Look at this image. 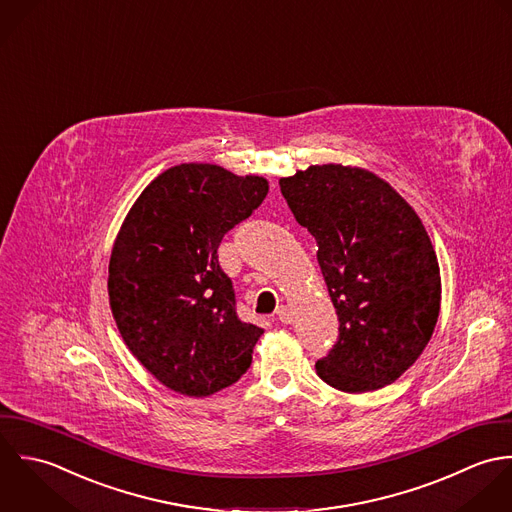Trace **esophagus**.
<instances>
[{
    "mask_svg": "<svg viewBox=\"0 0 512 512\" xmlns=\"http://www.w3.org/2000/svg\"><path fill=\"white\" fill-rule=\"evenodd\" d=\"M277 318L283 322V324H291L293 322V314H291V308L287 307V305H281V307H277Z\"/></svg>",
    "mask_w": 512,
    "mask_h": 512,
    "instance_id": "obj_1",
    "label": "esophagus"
}]
</instances>
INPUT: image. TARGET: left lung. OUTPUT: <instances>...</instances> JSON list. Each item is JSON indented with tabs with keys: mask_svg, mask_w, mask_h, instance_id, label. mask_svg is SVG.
<instances>
[{
	"mask_svg": "<svg viewBox=\"0 0 512 512\" xmlns=\"http://www.w3.org/2000/svg\"><path fill=\"white\" fill-rule=\"evenodd\" d=\"M338 314V340L316 362L328 386L362 394L396 382L427 346L441 303L439 263L413 207L376 174L308 166L279 180Z\"/></svg>",
	"mask_w": 512,
	"mask_h": 512,
	"instance_id": "left-lung-1",
	"label": "left lung"
}]
</instances>
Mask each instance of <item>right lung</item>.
<instances>
[{
	"instance_id": "obj_1",
	"label": "right lung",
	"mask_w": 512,
	"mask_h": 512,
	"mask_svg": "<svg viewBox=\"0 0 512 512\" xmlns=\"http://www.w3.org/2000/svg\"><path fill=\"white\" fill-rule=\"evenodd\" d=\"M267 192L261 176L180 164L146 186L116 235L112 316L136 360L178 394L211 396L251 366L263 328L239 320L217 247Z\"/></svg>"
}]
</instances>
